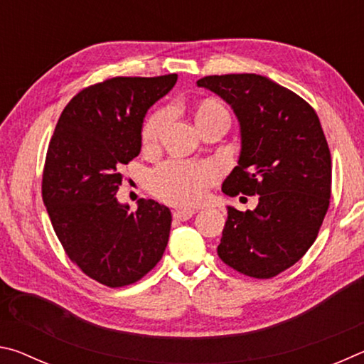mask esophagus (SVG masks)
<instances>
[{
  "label": "esophagus",
  "instance_id": "34e87169",
  "mask_svg": "<svg viewBox=\"0 0 364 364\" xmlns=\"http://www.w3.org/2000/svg\"><path fill=\"white\" fill-rule=\"evenodd\" d=\"M194 213H196V210H191V208H189V210H186V208H184V210H175L173 218L178 220V221H186V220L193 217Z\"/></svg>",
  "mask_w": 364,
  "mask_h": 364
}]
</instances>
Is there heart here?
<instances>
[{
    "instance_id": "heart-1",
    "label": "heart",
    "mask_w": 364,
    "mask_h": 364,
    "mask_svg": "<svg viewBox=\"0 0 364 364\" xmlns=\"http://www.w3.org/2000/svg\"><path fill=\"white\" fill-rule=\"evenodd\" d=\"M218 117H230L226 107L217 100H204L194 109L197 127H204ZM168 120L165 109L154 110L141 128V144L152 147L159 143ZM217 178V170L208 164H189L183 160H167L147 176L151 193L171 205L191 207L199 204L207 189Z\"/></svg>"
}]
</instances>
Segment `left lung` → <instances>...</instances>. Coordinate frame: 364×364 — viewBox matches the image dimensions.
Segmentation results:
<instances>
[{
    "mask_svg": "<svg viewBox=\"0 0 364 364\" xmlns=\"http://www.w3.org/2000/svg\"><path fill=\"white\" fill-rule=\"evenodd\" d=\"M230 104L242 149L223 193L258 194L255 210L228 207L218 257L237 273L269 279L311 247L331 199V152L318 115L294 91L255 73L197 80Z\"/></svg>",
    "mask_w": 364,
    "mask_h": 364,
    "instance_id": "8db88e82",
    "label": "left lung"
}]
</instances>
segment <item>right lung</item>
<instances>
[{"label":"right lung","mask_w":364,"mask_h":364,"mask_svg":"<svg viewBox=\"0 0 364 364\" xmlns=\"http://www.w3.org/2000/svg\"><path fill=\"white\" fill-rule=\"evenodd\" d=\"M178 75L114 77L67 104L49 141L41 194L67 257L107 287L139 281L167 247L171 213L152 199L136 210L115 199L122 165L141 151V127Z\"/></svg>","instance_id":"obj_1"}]
</instances>
